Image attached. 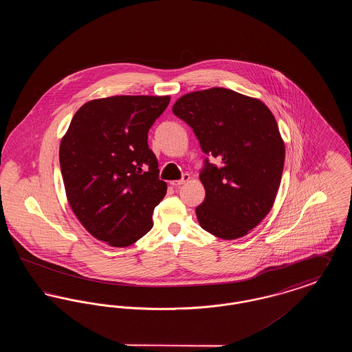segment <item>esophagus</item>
<instances>
[{"instance_id":"34e87169","label":"esophagus","mask_w":352,"mask_h":352,"mask_svg":"<svg viewBox=\"0 0 352 352\" xmlns=\"http://www.w3.org/2000/svg\"><path fill=\"white\" fill-rule=\"evenodd\" d=\"M188 179H190V175H188V174H184L181 179H178V181H173V182H171V186H174V187H179V186H182V184H186Z\"/></svg>"}]
</instances>
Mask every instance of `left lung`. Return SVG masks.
Returning <instances> with one entry per match:
<instances>
[{
  "label": "left lung",
  "mask_w": 352,
  "mask_h": 352,
  "mask_svg": "<svg viewBox=\"0 0 352 352\" xmlns=\"http://www.w3.org/2000/svg\"><path fill=\"white\" fill-rule=\"evenodd\" d=\"M173 112L207 155L199 174L206 198L195 208L201 228L224 240L248 234L267 217L281 182L285 146L276 118L261 101L219 87L184 95Z\"/></svg>",
  "instance_id": "1"
}]
</instances>
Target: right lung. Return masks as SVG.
I'll return each mask as SVG.
<instances>
[{"label":"right lung","mask_w":352,"mask_h":352,"mask_svg":"<svg viewBox=\"0 0 352 352\" xmlns=\"http://www.w3.org/2000/svg\"><path fill=\"white\" fill-rule=\"evenodd\" d=\"M168 102V96L88 101L60 142L68 203L84 228L109 245L128 247L148 234L166 194L148 133Z\"/></svg>","instance_id":"add662e5"}]
</instances>
